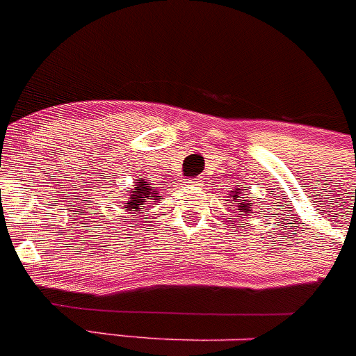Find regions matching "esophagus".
I'll return each instance as SVG.
<instances>
[{
  "label": "esophagus",
  "instance_id": "1",
  "mask_svg": "<svg viewBox=\"0 0 356 356\" xmlns=\"http://www.w3.org/2000/svg\"><path fill=\"white\" fill-rule=\"evenodd\" d=\"M186 186H189V188H198V186H201V181H200V179H193V181H189V179H188Z\"/></svg>",
  "mask_w": 356,
  "mask_h": 356
}]
</instances>
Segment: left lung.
Wrapping results in <instances>:
<instances>
[{
	"mask_svg": "<svg viewBox=\"0 0 356 356\" xmlns=\"http://www.w3.org/2000/svg\"><path fill=\"white\" fill-rule=\"evenodd\" d=\"M238 195L240 196V200H238V210L243 211V213H246V215L253 213V201L246 200V196L243 195L241 189H239V191H234V200H232V203H234V201L237 200ZM246 215H245V217H246Z\"/></svg>",
	"mask_w": 356,
	"mask_h": 356,
	"instance_id": "left-lung-1",
	"label": "left lung"
}]
</instances>
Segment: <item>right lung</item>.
Instances as JSON below:
<instances>
[{
  "mask_svg": "<svg viewBox=\"0 0 356 356\" xmlns=\"http://www.w3.org/2000/svg\"><path fill=\"white\" fill-rule=\"evenodd\" d=\"M138 181V184L134 186L132 189H125V193H127V196H125V200H122V203H124V207H122V210L127 211V217L131 222H136V218L139 217V213H143L145 211V208L141 207V204L145 203H149L152 200H158V189H153L152 184H149L146 179H136ZM134 213H138V216H134ZM132 227V225H131Z\"/></svg>",
  "mask_w": 356,
  "mask_h": 356,
  "instance_id": "obj_1",
  "label": "right lung"
}]
</instances>
